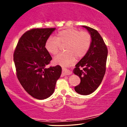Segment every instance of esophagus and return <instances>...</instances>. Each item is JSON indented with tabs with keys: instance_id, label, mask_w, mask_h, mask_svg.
Returning <instances> with one entry per match:
<instances>
[{
	"instance_id": "esophagus-1",
	"label": "esophagus",
	"mask_w": 127,
	"mask_h": 127,
	"mask_svg": "<svg viewBox=\"0 0 127 127\" xmlns=\"http://www.w3.org/2000/svg\"><path fill=\"white\" fill-rule=\"evenodd\" d=\"M72 74V72L70 70H67L66 69H62V74L63 76H67V75H70Z\"/></svg>"
}]
</instances>
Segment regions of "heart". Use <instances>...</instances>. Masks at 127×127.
Segmentation results:
<instances>
[{
  "label": "heart",
  "instance_id": "1",
  "mask_svg": "<svg viewBox=\"0 0 127 127\" xmlns=\"http://www.w3.org/2000/svg\"><path fill=\"white\" fill-rule=\"evenodd\" d=\"M57 39L50 37L45 43L47 51L55 55L60 51L61 45H65L66 52L59 54L53 60L56 65L67 66L75 61L76 57L82 58L89 51L91 44V35L87 31H80L73 28L64 29L58 32Z\"/></svg>",
  "mask_w": 127,
  "mask_h": 127
}]
</instances>
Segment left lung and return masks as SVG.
I'll list each match as a JSON object with an SVG mask.
<instances>
[{
	"label": "left lung",
	"instance_id": "8db88e82",
	"mask_svg": "<svg viewBox=\"0 0 127 127\" xmlns=\"http://www.w3.org/2000/svg\"><path fill=\"white\" fill-rule=\"evenodd\" d=\"M90 33L91 44L89 51L76 65L73 73L81 80L74 87L76 93L87 95L93 93L101 83L106 72L107 48L98 31L83 26Z\"/></svg>",
	"mask_w": 127,
	"mask_h": 127
}]
</instances>
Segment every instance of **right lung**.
<instances>
[{
    "instance_id": "obj_1",
    "label": "right lung",
    "mask_w": 127,
    "mask_h": 127,
    "mask_svg": "<svg viewBox=\"0 0 127 127\" xmlns=\"http://www.w3.org/2000/svg\"><path fill=\"white\" fill-rule=\"evenodd\" d=\"M55 28L32 29L23 34L14 53V62L20 84L29 95L44 99L54 91L62 68L47 67L52 60L45 43Z\"/></svg>"
}]
</instances>
